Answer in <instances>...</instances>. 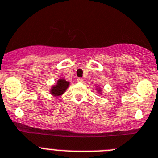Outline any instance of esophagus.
Masks as SVG:
<instances>
[{"label":"esophagus","instance_id":"obj_1","mask_svg":"<svg viewBox=\"0 0 158 158\" xmlns=\"http://www.w3.org/2000/svg\"><path fill=\"white\" fill-rule=\"evenodd\" d=\"M77 81L79 82V83H83L84 80H83V79H82V78H78V79H77Z\"/></svg>","mask_w":158,"mask_h":158}]
</instances>
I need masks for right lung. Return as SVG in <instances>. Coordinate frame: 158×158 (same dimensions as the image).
<instances>
[{
	"instance_id": "obj_1",
	"label": "right lung",
	"mask_w": 158,
	"mask_h": 158,
	"mask_svg": "<svg viewBox=\"0 0 158 158\" xmlns=\"http://www.w3.org/2000/svg\"><path fill=\"white\" fill-rule=\"evenodd\" d=\"M69 86V83L67 82L65 79H59L58 83H57L56 86H54L52 88V94H54V95H59L61 94H63L66 89L67 88V87Z\"/></svg>"
}]
</instances>
